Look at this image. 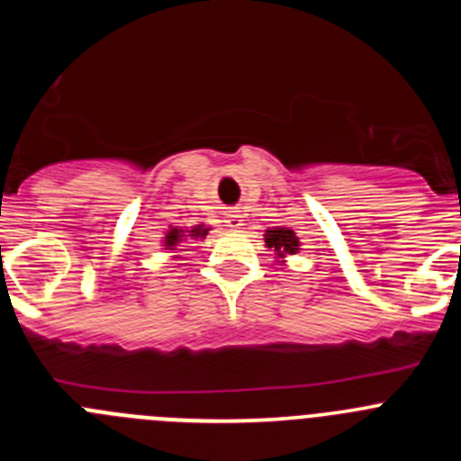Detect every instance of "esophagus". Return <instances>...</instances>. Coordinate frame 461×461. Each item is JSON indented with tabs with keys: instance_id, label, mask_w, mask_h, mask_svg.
<instances>
[{
	"instance_id": "esophagus-1",
	"label": "esophagus",
	"mask_w": 461,
	"mask_h": 461,
	"mask_svg": "<svg viewBox=\"0 0 461 461\" xmlns=\"http://www.w3.org/2000/svg\"><path fill=\"white\" fill-rule=\"evenodd\" d=\"M226 226L233 228V230H238V228L244 226V217L240 214V212H230V214H226Z\"/></svg>"
}]
</instances>
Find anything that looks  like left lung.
<instances>
[{
    "instance_id": "8db88e82",
    "label": "left lung",
    "mask_w": 461,
    "mask_h": 461,
    "mask_svg": "<svg viewBox=\"0 0 461 461\" xmlns=\"http://www.w3.org/2000/svg\"><path fill=\"white\" fill-rule=\"evenodd\" d=\"M266 247L270 251H275V258H276V266H284L286 263L288 256L297 254L300 251V238L295 235L293 228L286 226H275V228H267L266 230Z\"/></svg>"
}]
</instances>
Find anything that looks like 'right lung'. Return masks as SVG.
Segmentation results:
<instances>
[{
  "label": "right lung",
  "instance_id": "1",
  "mask_svg": "<svg viewBox=\"0 0 461 461\" xmlns=\"http://www.w3.org/2000/svg\"><path fill=\"white\" fill-rule=\"evenodd\" d=\"M207 233H210V228H207L205 223H198V226L189 228V230L170 226L166 238L161 240V247H164V249H175V254H177V251H186V249H180V247L189 244V240H203ZM173 258H180V256H173Z\"/></svg>",
  "mask_w": 461,
  "mask_h": 461
}]
</instances>
